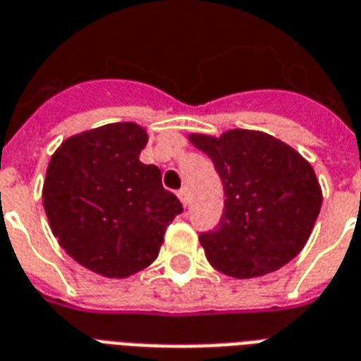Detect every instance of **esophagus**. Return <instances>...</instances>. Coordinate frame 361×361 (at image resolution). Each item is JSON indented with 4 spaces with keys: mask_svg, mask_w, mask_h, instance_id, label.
<instances>
[{
    "mask_svg": "<svg viewBox=\"0 0 361 361\" xmlns=\"http://www.w3.org/2000/svg\"><path fill=\"white\" fill-rule=\"evenodd\" d=\"M178 199L181 200V204L187 206V202H189V192H187L185 187H181L180 191H178Z\"/></svg>",
    "mask_w": 361,
    "mask_h": 361,
    "instance_id": "obj_1",
    "label": "esophagus"
}]
</instances>
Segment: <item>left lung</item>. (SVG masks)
I'll return each mask as SVG.
<instances>
[{
    "mask_svg": "<svg viewBox=\"0 0 361 361\" xmlns=\"http://www.w3.org/2000/svg\"><path fill=\"white\" fill-rule=\"evenodd\" d=\"M189 142L210 157L224 183L219 227L199 236L210 265L233 279H255L290 263L322 208L310 162L259 130L189 134Z\"/></svg>",
    "mask_w": 361,
    "mask_h": 361,
    "instance_id": "obj_1",
    "label": "left lung"
}]
</instances>
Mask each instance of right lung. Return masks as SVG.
Wrapping results in <instances>:
<instances>
[{
  "label": "right lung",
  "mask_w": 361,
  "mask_h": 361,
  "mask_svg": "<svg viewBox=\"0 0 361 361\" xmlns=\"http://www.w3.org/2000/svg\"><path fill=\"white\" fill-rule=\"evenodd\" d=\"M147 132L111 123L62 142L49 161L43 206L66 254L106 279H126L159 255L181 208L161 170L140 161Z\"/></svg>",
  "instance_id": "add662e5"
}]
</instances>
